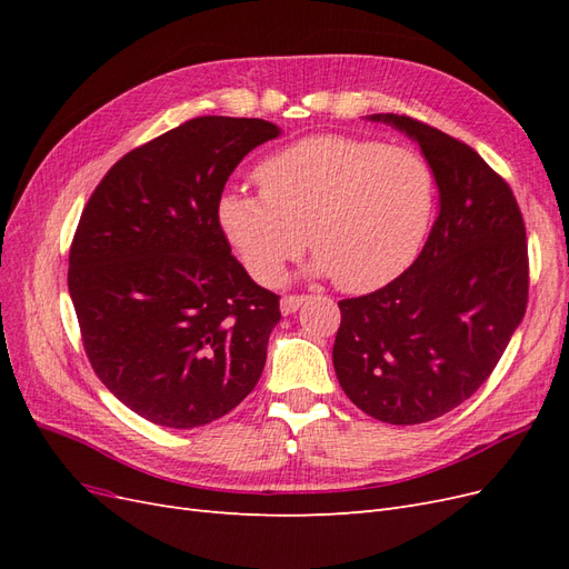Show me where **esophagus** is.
<instances>
[{
  "mask_svg": "<svg viewBox=\"0 0 569 569\" xmlns=\"http://www.w3.org/2000/svg\"><path fill=\"white\" fill-rule=\"evenodd\" d=\"M303 301H306V297H303V295H284V297H282V301H280L282 313H284V316H289V313L299 311V306H301Z\"/></svg>",
  "mask_w": 569,
  "mask_h": 569,
  "instance_id": "34e87169",
  "label": "esophagus"
}]
</instances>
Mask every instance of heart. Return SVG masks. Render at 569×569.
Masks as SVG:
<instances>
[{"instance_id":"b5f03b06","label":"heart","mask_w":569,"mask_h":569,"mask_svg":"<svg viewBox=\"0 0 569 569\" xmlns=\"http://www.w3.org/2000/svg\"><path fill=\"white\" fill-rule=\"evenodd\" d=\"M261 194L228 192L220 226L258 282L278 284L308 247L316 270L349 295L399 278L416 261L437 206V178L410 147L318 134L266 159Z\"/></svg>"}]
</instances>
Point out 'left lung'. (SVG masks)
Returning a JSON list of instances; mask_svg holds the SVG:
<instances>
[{"instance_id":"obj_1","label":"left lung","mask_w":569,"mask_h":569,"mask_svg":"<svg viewBox=\"0 0 569 569\" xmlns=\"http://www.w3.org/2000/svg\"><path fill=\"white\" fill-rule=\"evenodd\" d=\"M370 118L420 144L439 216L406 272L339 301L332 360L343 393L370 418L420 425L468 401L522 322L527 232L510 184L472 147L410 116Z\"/></svg>"}]
</instances>
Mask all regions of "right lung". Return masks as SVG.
<instances>
[{
  "label": "right lung",
  "instance_id": "add662e5",
  "mask_svg": "<svg viewBox=\"0 0 569 569\" xmlns=\"http://www.w3.org/2000/svg\"><path fill=\"white\" fill-rule=\"evenodd\" d=\"M278 134L261 118L184 120L116 161L84 203L68 253L82 347L153 425H209L263 372L280 297L232 256L218 206L239 161Z\"/></svg>",
  "mask_w": 569,
  "mask_h": 569
}]
</instances>
